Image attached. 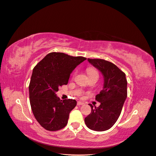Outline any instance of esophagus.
Listing matches in <instances>:
<instances>
[{
	"instance_id": "34e87169",
	"label": "esophagus",
	"mask_w": 156,
	"mask_h": 156,
	"mask_svg": "<svg viewBox=\"0 0 156 156\" xmlns=\"http://www.w3.org/2000/svg\"><path fill=\"white\" fill-rule=\"evenodd\" d=\"M85 104L83 102H77V105H84Z\"/></svg>"
}]
</instances>
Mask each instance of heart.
Instances as JSON below:
<instances>
[{"instance_id": "b5f03b06", "label": "heart", "mask_w": 156, "mask_h": 156, "mask_svg": "<svg viewBox=\"0 0 156 156\" xmlns=\"http://www.w3.org/2000/svg\"><path fill=\"white\" fill-rule=\"evenodd\" d=\"M87 73L89 78L90 77H93V76H97V77H98V73L94 68H92V67L88 68L87 69ZM74 75H75V74H74ZM78 94L79 95H81L82 94V92H79Z\"/></svg>"}]
</instances>
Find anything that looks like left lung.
Masks as SVG:
<instances>
[{"instance_id":"1","label":"left lung","mask_w":156,"mask_h":156,"mask_svg":"<svg viewBox=\"0 0 156 156\" xmlns=\"http://www.w3.org/2000/svg\"><path fill=\"white\" fill-rule=\"evenodd\" d=\"M87 59L102 73L104 80L103 89L95 97L100 105L93 108L89 104L91 113L85 118V123L94 131H105L113 126L121 113L127 97V80L125 73L114 63L102 59Z\"/></svg>"}]
</instances>
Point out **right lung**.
<instances>
[{
    "label": "right lung",
    "mask_w": 156,
    "mask_h": 156,
    "mask_svg": "<svg viewBox=\"0 0 156 156\" xmlns=\"http://www.w3.org/2000/svg\"><path fill=\"white\" fill-rule=\"evenodd\" d=\"M85 59L82 56L51 52L34 68L29 84L30 102L35 118L45 129L57 131L67 124L76 101H62L56 93L59 87L68 83L72 71Z\"/></svg>",
    "instance_id": "obj_1"
}]
</instances>
